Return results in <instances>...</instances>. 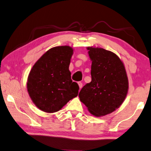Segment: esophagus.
Returning <instances> with one entry per match:
<instances>
[{
	"label": "esophagus",
	"mask_w": 151,
	"mask_h": 151,
	"mask_svg": "<svg viewBox=\"0 0 151 151\" xmlns=\"http://www.w3.org/2000/svg\"><path fill=\"white\" fill-rule=\"evenodd\" d=\"M78 83L79 88H80V89H81V88H82V86H83V84H82V83L80 82V81H79V82H78Z\"/></svg>",
	"instance_id": "obj_1"
}]
</instances>
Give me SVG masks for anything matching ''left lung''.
Here are the masks:
<instances>
[{"mask_svg": "<svg viewBox=\"0 0 151 151\" xmlns=\"http://www.w3.org/2000/svg\"><path fill=\"white\" fill-rule=\"evenodd\" d=\"M91 61V81L79 93L80 101L96 117L118 109L128 93L129 81L123 63L115 53L101 47H88Z\"/></svg>", "mask_w": 151, "mask_h": 151, "instance_id": "1", "label": "left lung"}]
</instances>
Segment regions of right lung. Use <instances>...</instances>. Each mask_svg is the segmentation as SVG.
<instances>
[{
	"mask_svg": "<svg viewBox=\"0 0 151 151\" xmlns=\"http://www.w3.org/2000/svg\"><path fill=\"white\" fill-rule=\"evenodd\" d=\"M73 50L56 46L44 54L29 73L27 90L34 104L42 111L55 113L77 97L79 86L69 70Z\"/></svg>",
	"mask_w": 151,
	"mask_h": 151,
	"instance_id": "obj_1",
	"label": "right lung"
}]
</instances>
